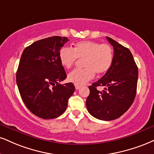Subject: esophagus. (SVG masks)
Here are the masks:
<instances>
[{"instance_id":"1","label":"esophagus","mask_w":154,"mask_h":154,"mask_svg":"<svg viewBox=\"0 0 154 154\" xmlns=\"http://www.w3.org/2000/svg\"><path fill=\"white\" fill-rule=\"evenodd\" d=\"M81 87L80 86H79V85H75V89L76 90H79V88H80Z\"/></svg>"}]
</instances>
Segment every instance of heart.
<instances>
[{"instance_id":"obj_1","label":"heart","mask_w":154,"mask_h":154,"mask_svg":"<svg viewBox=\"0 0 154 154\" xmlns=\"http://www.w3.org/2000/svg\"><path fill=\"white\" fill-rule=\"evenodd\" d=\"M61 64L69 69L77 62L83 59L84 69H75L67 75V79L75 85H82L95 77L105 75L110 69L113 61V51L107 44L92 41H81L75 44L73 49L63 47L59 53Z\"/></svg>"}]
</instances>
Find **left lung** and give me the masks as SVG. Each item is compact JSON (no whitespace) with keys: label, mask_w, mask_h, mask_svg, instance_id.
I'll use <instances>...</instances> for the list:
<instances>
[{"label":"left lung","mask_w":154,"mask_h":154,"mask_svg":"<svg viewBox=\"0 0 154 154\" xmlns=\"http://www.w3.org/2000/svg\"><path fill=\"white\" fill-rule=\"evenodd\" d=\"M113 47V61L110 69L100 79L89 86L87 98L88 112L102 120L117 119L131 106L136 95L138 70L133 55L128 48L107 36ZM97 86H104L103 91Z\"/></svg>","instance_id":"8db88e82"}]
</instances>
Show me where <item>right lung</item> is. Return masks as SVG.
Instances as JSON below:
<instances>
[{"instance_id":"add662e5","label":"right lung","mask_w":154,"mask_h":154,"mask_svg":"<svg viewBox=\"0 0 154 154\" xmlns=\"http://www.w3.org/2000/svg\"><path fill=\"white\" fill-rule=\"evenodd\" d=\"M68 41L58 36L38 40L23 50L20 59L16 72L20 95L27 108L43 119L64 113L75 91L72 82L59 84L66 75L59 53Z\"/></svg>"}]
</instances>
